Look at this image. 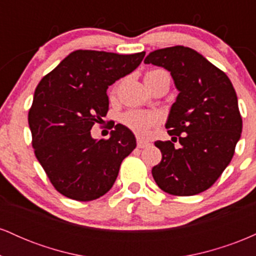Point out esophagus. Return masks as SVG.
Returning <instances> with one entry per match:
<instances>
[{
    "mask_svg": "<svg viewBox=\"0 0 256 256\" xmlns=\"http://www.w3.org/2000/svg\"><path fill=\"white\" fill-rule=\"evenodd\" d=\"M150 146V143L148 142V140H142V138H137V146L138 148L143 149V148H146V146Z\"/></svg>",
    "mask_w": 256,
    "mask_h": 256,
    "instance_id": "34e87169",
    "label": "esophagus"
}]
</instances>
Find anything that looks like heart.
Segmentation results:
<instances>
[{"label":"heart","mask_w":256,"mask_h":256,"mask_svg":"<svg viewBox=\"0 0 256 256\" xmlns=\"http://www.w3.org/2000/svg\"><path fill=\"white\" fill-rule=\"evenodd\" d=\"M160 74H167L168 73L164 70H154V71H149L146 74V77L149 76H160ZM116 89H118V85L113 88L112 90V95H116ZM122 122L128 126V128H131L134 134H137L138 136H146L149 134V131L152 128H155L158 122H160V118H158V114L155 113H144V112H137V110H131L125 113L122 116Z\"/></svg>","instance_id":"obj_1"}]
</instances>
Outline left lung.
Here are the masks:
<instances>
[{"label": "left lung", "instance_id": "obj_1", "mask_svg": "<svg viewBox=\"0 0 256 256\" xmlns=\"http://www.w3.org/2000/svg\"><path fill=\"white\" fill-rule=\"evenodd\" d=\"M144 64L171 72L179 94L166 128L179 140H156L162 160L152 174L161 190L192 196L210 189L230 164L242 132V116L231 80L192 48L170 46L152 52Z\"/></svg>", "mask_w": 256, "mask_h": 256}]
</instances>
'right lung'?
I'll use <instances>...</instances> for the list:
<instances>
[{
	"label": "right lung",
	"mask_w": 256,
	"mask_h": 256,
	"mask_svg": "<svg viewBox=\"0 0 256 256\" xmlns=\"http://www.w3.org/2000/svg\"><path fill=\"white\" fill-rule=\"evenodd\" d=\"M146 52L131 55L76 50L44 76L34 91L28 125L34 155L52 186L76 201H92L110 190L136 138L122 124L108 140H94L110 107L107 89L136 70Z\"/></svg>",
	"instance_id": "right-lung-1"
}]
</instances>
